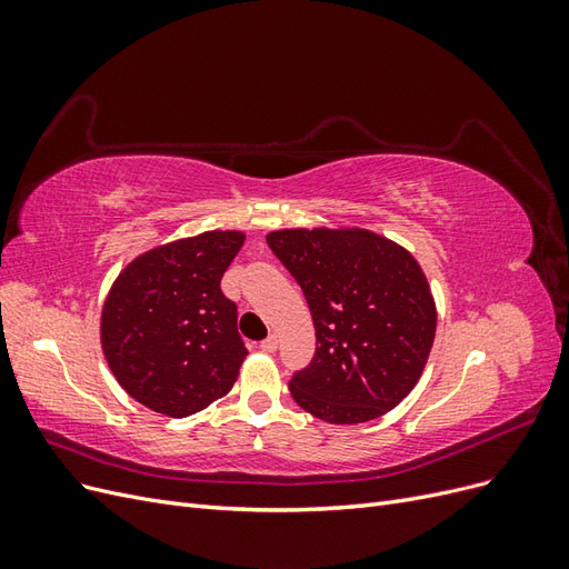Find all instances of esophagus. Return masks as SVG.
<instances>
[{
    "label": "esophagus",
    "mask_w": 569,
    "mask_h": 569,
    "mask_svg": "<svg viewBox=\"0 0 569 569\" xmlns=\"http://www.w3.org/2000/svg\"><path fill=\"white\" fill-rule=\"evenodd\" d=\"M261 351H266V353H274V351H278V337H274V335L266 337V339L261 341Z\"/></svg>",
    "instance_id": "34e87169"
}]
</instances>
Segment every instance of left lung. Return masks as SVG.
I'll return each mask as SVG.
<instances>
[{
    "instance_id": "obj_1",
    "label": "left lung",
    "mask_w": 569,
    "mask_h": 569,
    "mask_svg": "<svg viewBox=\"0 0 569 569\" xmlns=\"http://www.w3.org/2000/svg\"><path fill=\"white\" fill-rule=\"evenodd\" d=\"M268 247L303 289L316 356L289 391L311 416L358 425L385 416L418 385L437 306L403 247L370 230H278Z\"/></svg>"
}]
</instances>
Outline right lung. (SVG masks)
Returning <instances> with one entry per match:
<instances>
[{
    "label": "right lung",
    "instance_id": "obj_1",
    "mask_svg": "<svg viewBox=\"0 0 569 569\" xmlns=\"http://www.w3.org/2000/svg\"><path fill=\"white\" fill-rule=\"evenodd\" d=\"M242 244L237 230L201 232L118 274L101 308V349L134 401L187 418L232 389L249 351L220 280Z\"/></svg>",
    "mask_w": 569,
    "mask_h": 569
}]
</instances>
